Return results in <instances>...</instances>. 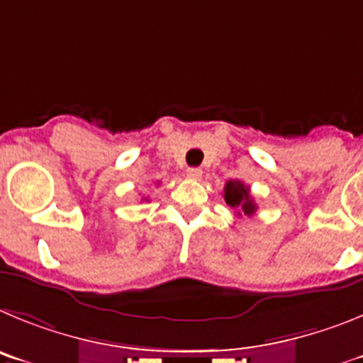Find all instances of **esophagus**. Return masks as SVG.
Here are the masks:
<instances>
[{"mask_svg":"<svg viewBox=\"0 0 363 363\" xmlns=\"http://www.w3.org/2000/svg\"><path fill=\"white\" fill-rule=\"evenodd\" d=\"M186 175H188V179H191V181H199V179L202 177V169L201 168H188Z\"/></svg>","mask_w":363,"mask_h":363,"instance_id":"1","label":"esophagus"}]
</instances>
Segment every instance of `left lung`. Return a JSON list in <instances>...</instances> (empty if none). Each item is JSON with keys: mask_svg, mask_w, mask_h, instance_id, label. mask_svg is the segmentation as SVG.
<instances>
[{"mask_svg": "<svg viewBox=\"0 0 363 363\" xmlns=\"http://www.w3.org/2000/svg\"><path fill=\"white\" fill-rule=\"evenodd\" d=\"M224 201L231 210L237 211V215H251L257 211L255 199L251 197L250 188L240 181H228L224 186Z\"/></svg>", "mask_w": 363, "mask_h": 363, "instance_id": "1", "label": "left lung"}]
</instances>
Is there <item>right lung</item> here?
Returning <instances> with one entry per match:
<instances>
[{
    "mask_svg": "<svg viewBox=\"0 0 363 363\" xmlns=\"http://www.w3.org/2000/svg\"><path fill=\"white\" fill-rule=\"evenodd\" d=\"M145 201H146V199H145Z\"/></svg>",
    "mask_w": 363,
    "mask_h": 363,
    "instance_id": "right-lung-1",
    "label": "right lung"
}]
</instances>
